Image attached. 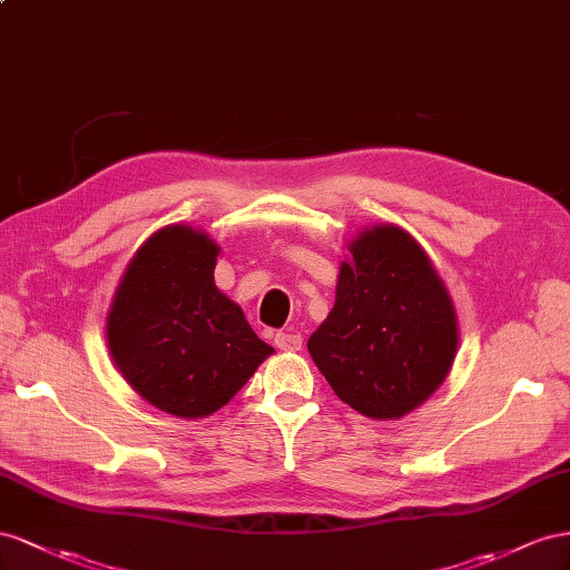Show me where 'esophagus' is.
Here are the masks:
<instances>
[{
	"mask_svg": "<svg viewBox=\"0 0 570 570\" xmlns=\"http://www.w3.org/2000/svg\"><path fill=\"white\" fill-rule=\"evenodd\" d=\"M274 346L282 348V351H301L303 338H301V334H294V332H276L274 334Z\"/></svg>",
	"mask_w": 570,
	"mask_h": 570,
	"instance_id": "obj_1",
	"label": "esophagus"
}]
</instances>
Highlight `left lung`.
I'll use <instances>...</instances> for the list:
<instances>
[{
	"instance_id": "8db88e82",
	"label": "left lung",
	"mask_w": 570,
	"mask_h": 570,
	"mask_svg": "<svg viewBox=\"0 0 570 570\" xmlns=\"http://www.w3.org/2000/svg\"><path fill=\"white\" fill-rule=\"evenodd\" d=\"M348 253L307 351L351 409L403 417L446 380L459 351L456 311L428 253L399 226L361 232Z\"/></svg>"
}]
</instances>
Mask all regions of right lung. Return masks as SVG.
<instances>
[{
  "label": "right lung",
  "mask_w": 570,
  "mask_h": 570,
  "mask_svg": "<svg viewBox=\"0 0 570 570\" xmlns=\"http://www.w3.org/2000/svg\"><path fill=\"white\" fill-rule=\"evenodd\" d=\"M217 255L207 234L165 226L131 257L107 315L124 380L176 417L213 415L274 353L215 286Z\"/></svg>",
  "instance_id": "obj_1"
}]
</instances>
